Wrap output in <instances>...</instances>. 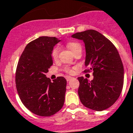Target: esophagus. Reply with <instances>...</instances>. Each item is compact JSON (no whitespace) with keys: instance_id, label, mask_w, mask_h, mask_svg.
<instances>
[{"instance_id":"esophagus-1","label":"esophagus","mask_w":133,"mask_h":133,"mask_svg":"<svg viewBox=\"0 0 133 133\" xmlns=\"http://www.w3.org/2000/svg\"><path fill=\"white\" fill-rule=\"evenodd\" d=\"M65 79H66L67 82H69V81H70V80L72 79H73V78L72 77H68H68H65Z\"/></svg>"}]
</instances>
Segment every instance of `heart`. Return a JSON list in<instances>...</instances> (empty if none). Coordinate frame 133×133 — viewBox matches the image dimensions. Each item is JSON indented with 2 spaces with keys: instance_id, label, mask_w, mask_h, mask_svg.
<instances>
[{
  "instance_id": "b5f03b06",
  "label": "heart",
  "mask_w": 133,
  "mask_h": 133,
  "mask_svg": "<svg viewBox=\"0 0 133 133\" xmlns=\"http://www.w3.org/2000/svg\"><path fill=\"white\" fill-rule=\"evenodd\" d=\"M68 47L70 49L72 52L74 51L76 49L78 48V47H81V45H80L78 42H70L68 44ZM59 47L58 46H55L54 48L53 49V50L51 51V57L54 60H56L58 58V52H59ZM64 70L65 72L69 74H72L74 72V70L72 68H65Z\"/></svg>"
}]
</instances>
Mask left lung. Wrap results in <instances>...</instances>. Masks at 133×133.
<instances>
[{
  "label": "left lung",
  "mask_w": 133,
  "mask_h": 133,
  "mask_svg": "<svg viewBox=\"0 0 133 133\" xmlns=\"http://www.w3.org/2000/svg\"><path fill=\"white\" fill-rule=\"evenodd\" d=\"M72 37L84 41L85 66L92 71L94 79L78 77L80 101L87 108L103 111L109 108L120 96L123 86L124 70L118 51L112 42L95 30L76 33Z\"/></svg>",
  "instance_id": "left-lung-1"
}]
</instances>
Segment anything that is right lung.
Segmentation results:
<instances>
[{"mask_svg":"<svg viewBox=\"0 0 133 133\" xmlns=\"http://www.w3.org/2000/svg\"><path fill=\"white\" fill-rule=\"evenodd\" d=\"M58 42L47 36L34 39L26 45L17 64L15 83L19 98L38 116L54 115L64 104L66 79L58 77L51 82L45 75L53 64L51 51Z\"/></svg>","mask_w":133,"mask_h":133,"instance_id":"obj_1","label":"right lung"}]
</instances>
